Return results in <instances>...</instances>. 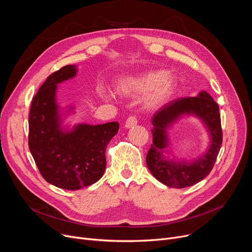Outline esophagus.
I'll return each mask as SVG.
<instances>
[{
    "instance_id": "obj_1",
    "label": "esophagus",
    "mask_w": 252,
    "mask_h": 252,
    "mask_svg": "<svg viewBox=\"0 0 252 252\" xmlns=\"http://www.w3.org/2000/svg\"><path fill=\"white\" fill-rule=\"evenodd\" d=\"M138 124V118L136 115H130L127 117L126 122V127H133Z\"/></svg>"
}]
</instances>
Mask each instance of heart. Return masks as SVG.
I'll use <instances>...</instances> for the list:
<instances>
[{
    "mask_svg": "<svg viewBox=\"0 0 252 252\" xmlns=\"http://www.w3.org/2000/svg\"><path fill=\"white\" fill-rule=\"evenodd\" d=\"M118 92L124 95H140L149 93L146 99V105L155 107L169 98L175 89V82L168 77L166 70H153L136 76H127L118 82ZM101 94L107 97L105 90H101Z\"/></svg>",
    "mask_w": 252,
    "mask_h": 252,
    "instance_id": "1",
    "label": "heart"
}]
</instances>
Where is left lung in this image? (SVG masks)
Returning <instances> with one entry per match:
<instances>
[{"label": "left lung", "instance_id": "obj_1", "mask_svg": "<svg viewBox=\"0 0 252 252\" xmlns=\"http://www.w3.org/2000/svg\"><path fill=\"white\" fill-rule=\"evenodd\" d=\"M184 113H193L203 119L211 131L212 145L199 161L188 165H177L164 161L161 150L166 145V127ZM152 123L153 144L148 150L146 163L155 179L171 188H185L197 184L209 175L221 146L222 130L219 105L206 92H201L197 97L179 98L168 102L155 112Z\"/></svg>", "mask_w": 252, "mask_h": 252}]
</instances>
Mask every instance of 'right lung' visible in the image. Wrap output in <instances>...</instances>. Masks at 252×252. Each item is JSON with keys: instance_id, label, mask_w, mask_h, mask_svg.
<instances>
[{"instance_id": "right-lung-1", "label": "right lung", "mask_w": 252, "mask_h": 252, "mask_svg": "<svg viewBox=\"0 0 252 252\" xmlns=\"http://www.w3.org/2000/svg\"><path fill=\"white\" fill-rule=\"evenodd\" d=\"M75 73L74 65H66L50 74L32 98L29 118V147L39 173L48 183L70 191L101 179L106 147L119 127L113 122L79 125L69 133L59 128L56 85Z\"/></svg>"}]
</instances>
